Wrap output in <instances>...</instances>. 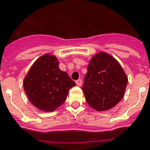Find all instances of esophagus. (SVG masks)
I'll return each mask as SVG.
<instances>
[{
    "label": "esophagus",
    "mask_w": 150,
    "mask_h": 150,
    "mask_svg": "<svg viewBox=\"0 0 150 150\" xmlns=\"http://www.w3.org/2000/svg\"><path fill=\"white\" fill-rule=\"evenodd\" d=\"M75 83H76V84H77L78 86H81V85H82V80H81V79H78V80H76V82H75Z\"/></svg>",
    "instance_id": "obj_1"
}]
</instances>
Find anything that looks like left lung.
Wrapping results in <instances>:
<instances>
[{
    "label": "left lung",
    "mask_w": 150,
    "mask_h": 150,
    "mask_svg": "<svg viewBox=\"0 0 150 150\" xmlns=\"http://www.w3.org/2000/svg\"><path fill=\"white\" fill-rule=\"evenodd\" d=\"M127 82L119 63L109 54L99 52L90 60L82 89L91 107L105 111L122 100Z\"/></svg>",
    "instance_id": "left-lung-1"
}]
</instances>
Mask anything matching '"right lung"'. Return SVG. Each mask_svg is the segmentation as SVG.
Masks as SVG:
<instances>
[{
	"instance_id": "add662e5",
	"label": "right lung",
	"mask_w": 150,
	"mask_h": 150,
	"mask_svg": "<svg viewBox=\"0 0 150 150\" xmlns=\"http://www.w3.org/2000/svg\"><path fill=\"white\" fill-rule=\"evenodd\" d=\"M28 99L40 110L52 112L65 102L69 90L76 84L59 67L55 55L45 54L36 59L24 79Z\"/></svg>"
}]
</instances>
